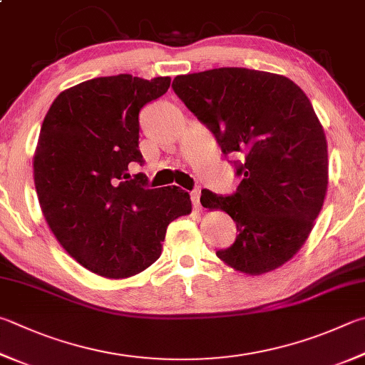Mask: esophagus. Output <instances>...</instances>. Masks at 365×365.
<instances>
[{"mask_svg":"<svg viewBox=\"0 0 365 365\" xmlns=\"http://www.w3.org/2000/svg\"><path fill=\"white\" fill-rule=\"evenodd\" d=\"M201 190H195L191 191V202H193V205L196 209H201Z\"/></svg>","mask_w":365,"mask_h":365,"instance_id":"1","label":"esophagus"}]
</instances>
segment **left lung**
Listing matches in <instances>:
<instances>
[{
  "label": "left lung",
  "instance_id": "left-lung-1",
  "mask_svg": "<svg viewBox=\"0 0 365 365\" xmlns=\"http://www.w3.org/2000/svg\"><path fill=\"white\" fill-rule=\"evenodd\" d=\"M178 98L235 161L231 196L202 190L204 207L236 222V241L217 257L246 274L289 262L314 227L329 183L327 140L307 94L276 73L214 68L174 78Z\"/></svg>",
  "mask_w": 365,
  "mask_h": 365
}]
</instances>
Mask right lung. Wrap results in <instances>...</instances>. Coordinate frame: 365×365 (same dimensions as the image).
<instances>
[{
	"label": "right lung",
	"instance_id": "1",
	"mask_svg": "<svg viewBox=\"0 0 365 365\" xmlns=\"http://www.w3.org/2000/svg\"><path fill=\"white\" fill-rule=\"evenodd\" d=\"M169 76L94 78L65 89L39 132L33 175L43 215L68 255L111 279L135 276L161 255L168 225L191 212L187 191L150 190L138 150V113L165 94Z\"/></svg>",
	"mask_w": 365,
	"mask_h": 365
}]
</instances>
